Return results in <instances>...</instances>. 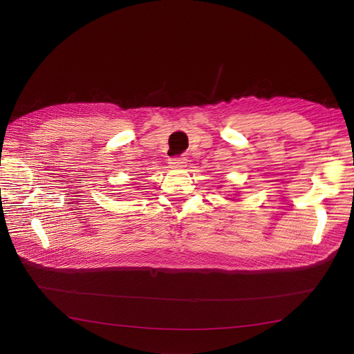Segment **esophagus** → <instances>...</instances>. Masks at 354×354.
Wrapping results in <instances>:
<instances>
[{
  "label": "esophagus",
  "mask_w": 354,
  "mask_h": 354,
  "mask_svg": "<svg viewBox=\"0 0 354 354\" xmlns=\"http://www.w3.org/2000/svg\"><path fill=\"white\" fill-rule=\"evenodd\" d=\"M169 165L172 167H183L185 165H187V158L185 156H174L169 159Z\"/></svg>",
  "instance_id": "esophagus-1"
}]
</instances>
